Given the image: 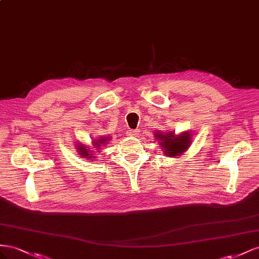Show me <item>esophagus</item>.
Wrapping results in <instances>:
<instances>
[{
	"label": "esophagus",
	"mask_w": 259,
	"mask_h": 259,
	"mask_svg": "<svg viewBox=\"0 0 259 259\" xmlns=\"http://www.w3.org/2000/svg\"><path fill=\"white\" fill-rule=\"evenodd\" d=\"M138 132L139 131H137V130H128L127 135L130 137H136V136H138Z\"/></svg>",
	"instance_id": "esophagus-1"
}]
</instances>
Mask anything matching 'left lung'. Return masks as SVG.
<instances>
[{"mask_svg":"<svg viewBox=\"0 0 259 259\" xmlns=\"http://www.w3.org/2000/svg\"><path fill=\"white\" fill-rule=\"evenodd\" d=\"M190 132H183L179 136H175V132H168V134H160L156 132L155 137L159 140V145L161 150H164V154L169 157L180 156L182 153L186 152L191 145V135Z\"/></svg>","mask_w":259,"mask_h":259,"instance_id":"left-lung-1","label":"left lung"}]
</instances>
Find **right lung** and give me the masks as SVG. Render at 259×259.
<instances>
[{
    "instance_id": "1",
    "label": "right lung",
    "mask_w": 259,
    "mask_h": 259,
    "mask_svg": "<svg viewBox=\"0 0 259 259\" xmlns=\"http://www.w3.org/2000/svg\"><path fill=\"white\" fill-rule=\"evenodd\" d=\"M110 137H105V138H101V139H98L97 141H93L92 144L94 146L95 150H100L102 145H104L106 143L107 140H109ZM77 150H78V153L81 157L83 158H94V154L93 152L89 149V146H85L83 144H80L77 145Z\"/></svg>"
}]
</instances>
